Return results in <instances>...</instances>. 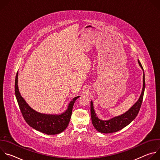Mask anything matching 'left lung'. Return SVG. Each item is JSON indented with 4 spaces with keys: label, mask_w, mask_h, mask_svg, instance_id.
I'll return each instance as SVG.
<instances>
[{
    "label": "left lung",
    "mask_w": 160,
    "mask_h": 160,
    "mask_svg": "<svg viewBox=\"0 0 160 160\" xmlns=\"http://www.w3.org/2000/svg\"><path fill=\"white\" fill-rule=\"evenodd\" d=\"M139 66L141 67L142 70H144L142 64H141L139 60H138ZM143 87L141 94L138 99L133 106H132L127 112L122 114V115L112 118L108 120H102L99 119L95 112L93 102L91 101L90 102V114L91 119L94 128L99 132L104 133H110L116 132L121 129L123 128L128 124H130L138 115L140 110L144 93L145 90V76L144 73H143Z\"/></svg>",
    "instance_id": "1"
}]
</instances>
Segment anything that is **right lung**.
Wrapping results in <instances>:
<instances>
[{
	"label": "right lung",
	"mask_w": 160,
	"mask_h": 160,
	"mask_svg": "<svg viewBox=\"0 0 160 160\" xmlns=\"http://www.w3.org/2000/svg\"><path fill=\"white\" fill-rule=\"evenodd\" d=\"M18 73L15 79V95L26 122L33 128L48 135H56L61 133L70 122L72 109L75 101L80 97L74 98L68 104L67 109L61 115H50L38 112L33 109L21 96L18 85Z\"/></svg>",
	"instance_id": "obj_1"
}]
</instances>
